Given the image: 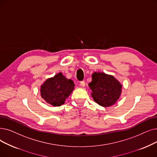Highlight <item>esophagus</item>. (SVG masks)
Listing matches in <instances>:
<instances>
[{
  "label": "esophagus",
  "instance_id": "obj_1",
  "mask_svg": "<svg viewBox=\"0 0 157 157\" xmlns=\"http://www.w3.org/2000/svg\"><path fill=\"white\" fill-rule=\"evenodd\" d=\"M80 84H81V85L82 86H85V82L84 81H81V82H80Z\"/></svg>",
  "mask_w": 157,
  "mask_h": 157
}]
</instances>
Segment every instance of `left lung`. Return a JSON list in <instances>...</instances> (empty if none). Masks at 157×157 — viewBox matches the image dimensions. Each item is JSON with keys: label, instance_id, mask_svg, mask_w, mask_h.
<instances>
[{"label": "left lung", "instance_id": "obj_1", "mask_svg": "<svg viewBox=\"0 0 157 157\" xmlns=\"http://www.w3.org/2000/svg\"><path fill=\"white\" fill-rule=\"evenodd\" d=\"M88 84L92 92L91 96L100 106L108 107L114 105L122 92V85L112 75L95 72Z\"/></svg>", "mask_w": 157, "mask_h": 157}]
</instances>
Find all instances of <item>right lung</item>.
Masks as SVG:
<instances>
[{
    "label": "right lung",
    "instance_id": "right-lung-1",
    "mask_svg": "<svg viewBox=\"0 0 157 157\" xmlns=\"http://www.w3.org/2000/svg\"><path fill=\"white\" fill-rule=\"evenodd\" d=\"M74 89L72 79L66 78L62 72L48 78L41 86V96L54 106H59L65 103V99Z\"/></svg>",
    "mask_w": 157,
    "mask_h": 157
}]
</instances>
